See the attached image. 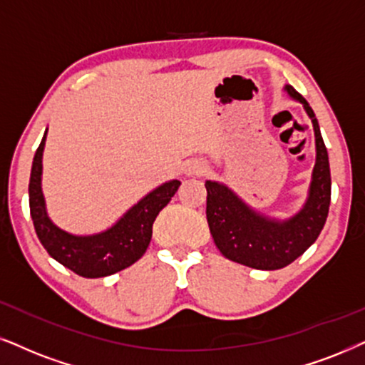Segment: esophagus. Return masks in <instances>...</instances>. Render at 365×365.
Instances as JSON below:
<instances>
[{"label": "esophagus", "mask_w": 365, "mask_h": 365, "mask_svg": "<svg viewBox=\"0 0 365 365\" xmlns=\"http://www.w3.org/2000/svg\"><path fill=\"white\" fill-rule=\"evenodd\" d=\"M204 165L200 163V161H188L187 163V167H185V172H187V175H200V173H204Z\"/></svg>", "instance_id": "1"}]
</instances>
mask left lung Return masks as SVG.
<instances>
[{"instance_id":"1","label":"left lung","mask_w":365,"mask_h":365,"mask_svg":"<svg viewBox=\"0 0 365 365\" xmlns=\"http://www.w3.org/2000/svg\"><path fill=\"white\" fill-rule=\"evenodd\" d=\"M284 91L303 104L313 123L317 161L303 209L286 220L261 215L244 204L224 183L207 180V222L215 246L227 259L255 269H281L302 256L324 229L330 207L331 180L327 153L315 113L292 86Z\"/></svg>"}]
</instances>
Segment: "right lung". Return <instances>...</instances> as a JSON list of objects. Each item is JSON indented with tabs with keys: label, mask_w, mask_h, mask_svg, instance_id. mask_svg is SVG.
I'll use <instances>...</instances> for the list:
<instances>
[{
	"label": "right lung",
	"mask_w": 365,
	"mask_h": 365,
	"mask_svg": "<svg viewBox=\"0 0 365 365\" xmlns=\"http://www.w3.org/2000/svg\"><path fill=\"white\" fill-rule=\"evenodd\" d=\"M45 138L47 131L35 153L29 185L30 214L41 246L47 249L55 261L84 278H103L135 264L145 255L151 241L156 215L178 190V180L163 183L143 197L104 232L73 236L57 227L45 210V198L41 192V156Z\"/></svg>",
	"instance_id": "add662e5"
}]
</instances>
